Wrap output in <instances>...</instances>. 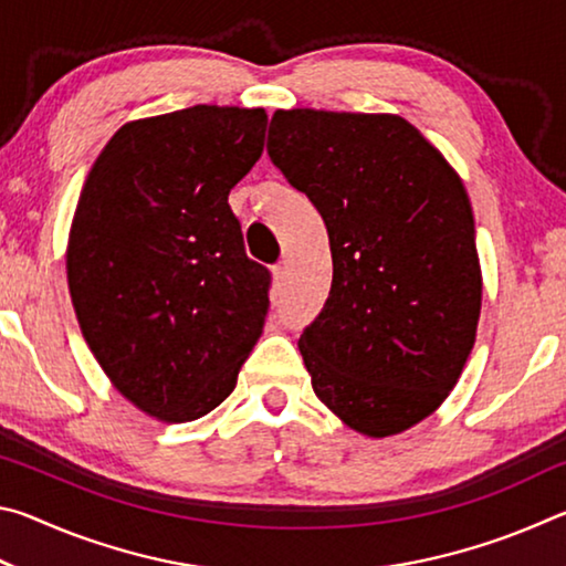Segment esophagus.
I'll list each match as a JSON object with an SVG mask.
<instances>
[{"mask_svg":"<svg viewBox=\"0 0 566 566\" xmlns=\"http://www.w3.org/2000/svg\"><path fill=\"white\" fill-rule=\"evenodd\" d=\"M274 280H276V284H282L286 280V262H280L274 266Z\"/></svg>","mask_w":566,"mask_h":566,"instance_id":"1","label":"esophagus"}]
</instances>
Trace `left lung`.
Wrapping results in <instances>:
<instances>
[{
    "label": "left lung",
    "mask_w": 566,
    "mask_h": 566,
    "mask_svg": "<svg viewBox=\"0 0 566 566\" xmlns=\"http://www.w3.org/2000/svg\"><path fill=\"white\" fill-rule=\"evenodd\" d=\"M266 151L327 224L332 290L300 352L314 395L385 439L442 407L482 312L462 177L399 114L276 109Z\"/></svg>",
    "instance_id": "obj_1"
}]
</instances>
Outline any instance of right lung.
Instances as JSON below:
<instances>
[{"label": "right lung", "mask_w": 566, "mask_h": 566, "mask_svg": "<svg viewBox=\"0 0 566 566\" xmlns=\"http://www.w3.org/2000/svg\"><path fill=\"white\" fill-rule=\"evenodd\" d=\"M262 107L132 119L94 159L66 239L82 337L119 395L181 424L232 395L270 310L229 191L264 149Z\"/></svg>", "instance_id": "1"}]
</instances>
